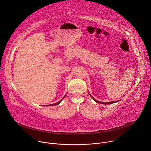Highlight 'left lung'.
<instances>
[{"instance_id":"1","label":"left lung","mask_w":151,"mask_h":151,"mask_svg":"<svg viewBox=\"0 0 151 151\" xmlns=\"http://www.w3.org/2000/svg\"><path fill=\"white\" fill-rule=\"evenodd\" d=\"M89 95L91 96V95L90 93H89ZM91 97L94 100V101H96V102L99 103V104H105V105H106V104H113V103H116V102L118 101H111V102H101V101H98V100H96L93 97H92V96H91Z\"/></svg>"}]
</instances>
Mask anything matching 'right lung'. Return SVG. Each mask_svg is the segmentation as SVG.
Segmentation results:
<instances>
[{
  "label": "right lung",
  "instance_id": "obj_1",
  "mask_svg": "<svg viewBox=\"0 0 151 151\" xmlns=\"http://www.w3.org/2000/svg\"><path fill=\"white\" fill-rule=\"evenodd\" d=\"M61 100H60L59 101H58V103H56V104H52V105H52V106H53V105H57L59 104H60V101H61Z\"/></svg>",
  "mask_w": 151,
  "mask_h": 151
}]
</instances>
